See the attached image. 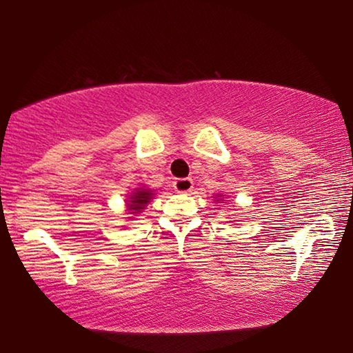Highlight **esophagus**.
Instances as JSON below:
<instances>
[{
    "label": "esophagus",
    "instance_id": "obj_1",
    "mask_svg": "<svg viewBox=\"0 0 353 353\" xmlns=\"http://www.w3.org/2000/svg\"><path fill=\"white\" fill-rule=\"evenodd\" d=\"M192 183L191 178H176L175 181H173V190L176 192H190L192 190Z\"/></svg>",
    "mask_w": 353,
    "mask_h": 353
}]
</instances>
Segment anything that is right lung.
Segmentation results:
<instances>
[{
	"label": "right lung",
	"instance_id": "obj_1",
	"mask_svg": "<svg viewBox=\"0 0 353 353\" xmlns=\"http://www.w3.org/2000/svg\"><path fill=\"white\" fill-rule=\"evenodd\" d=\"M151 197L152 192L149 190H137V192H132V197H130L132 201H128V209L132 210L130 214H139V212H143L148 202L151 201Z\"/></svg>",
	"mask_w": 353,
	"mask_h": 353
}]
</instances>
